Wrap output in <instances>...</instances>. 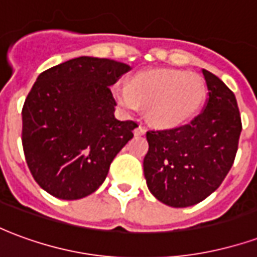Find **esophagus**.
I'll list each match as a JSON object with an SVG mask.
<instances>
[{"instance_id":"obj_1","label":"esophagus","mask_w":257,"mask_h":257,"mask_svg":"<svg viewBox=\"0 0 257 257\" xmlns=\"http://www.w3.org/2000/svg\"><path fill=\"white\" fill-rule=\"evenodd\" d=\"M135 134H136V135H145L146 134V126H143V125H139L138 128L135 129Z\"/></svg>"}]
</instances>
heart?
<instances>
[{
    "mask_svg": "<svg viewBox=\"0 0 257 257\" xmlns=\"http://www.w3.org/2000/svg\"><path fill=\"white\" fill-rule=\"evenodd\" d=\"M112 95L121 108L138 111L149 108L151 122L175 126L193 117L205 97L204 79L198 74L157 68L136 74L131 84L118 81Z\"/></svg>",
    "mask_w": 257,
    "mask_h": 257,
    "instance_id": "obj_1",
    "label": "heart"
}]
</instances>
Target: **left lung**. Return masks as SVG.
<instances>
[{
    "mask_svg": "<svg viewBox=\"0 0 257 257\" xmlns=\"http://www.w3.org/2000/svg\"><path fill=\"white\" fill-rule=\"evenodd\" d=\"M202 74L208 88L204 110L184 125L146 134L147 187L158 201L173 208L198 204L223 183L242 131L231 89L208 70Z\"/></svg>",
    "mask_w": 257,
    "mask_h": 257,
    "instance_id": "left-lung-1",
    "label": "left lung"
}]
</instances>
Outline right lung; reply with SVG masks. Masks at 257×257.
<instances>
[{
    "instance_id": "add662e5",
    "label": "right lung",
    "mask_w": 257,
    "mask_h": 257,
    "mask_svg": "<svg viewBox=\"0 0 257 257\" xmlns=\"http://www.w3.org/2000/svg\"><path fill=\"white\" fill-rule=\"evenodd\" d=\"M129 70L121 62L81 56L38 75L22 110V145L33 178L47 193L79 199L104 182L138 126L115 118L110 89Z\"/></svg>"
}]
</instances>
